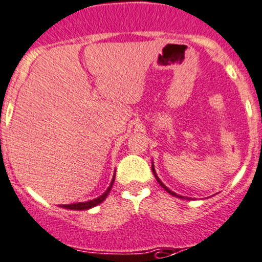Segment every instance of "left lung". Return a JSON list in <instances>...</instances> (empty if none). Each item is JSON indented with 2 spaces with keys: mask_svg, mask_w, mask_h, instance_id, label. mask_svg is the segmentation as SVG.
I'll return each instance as SVG.
<instances>
[{
  "mask_svg": "<svg viewBox=\"0 0 262 262\" xmlns=\"http://www.w3.org/2000/svg\"><path fill=\"white\" fill-rule=\"evenodd\" d=\"M152 173H154V176H155L156 181H158V182H159V183H160V186H161V187H163V189H164V190H165V191H167V192H169V194H170V195H173V196H177V198H182V199H185V198H183V196H181V195H177V194H176V192H174V191H172V190H169V189H168V187H167V186H165L164 183L161 182V181H160V178H159V177H158V176H156V172H155V168H154V164H152ZM187 199H189V198H187Z\"/></svg>",
  "mask_w": 262,
  "mask_h": 262,
  "instance_id": "1",
  "label": "left lung"
}]
</instances>
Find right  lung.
Masks as SVG:
<instances>
[{
    "label": "right lung",
    "instance_id": "obj_1",
    "mask_svg": "<svg viewBox=\"0 0 262 262\" xmlns=\"http://www.w3.org/2000/svg\"><path fill=\"white\" fill-rule=\"evenodd\" d=\"M114 181H115V176L114 178H112L111 181V185L108 186V189L104 191V194H102L101 196L97 198V199H93V200H89V202H84V203H73V204H63L60 205L62 208H66V209H73V211H85V209H89V208H93V207H95V205L101 204L102 202H103L104 199L107 198V195L110 194V191H111L112 189V185H114Z\"/></svg>",
    "mask_w": 262,
    "mask_h": 262
}]
</instances>
